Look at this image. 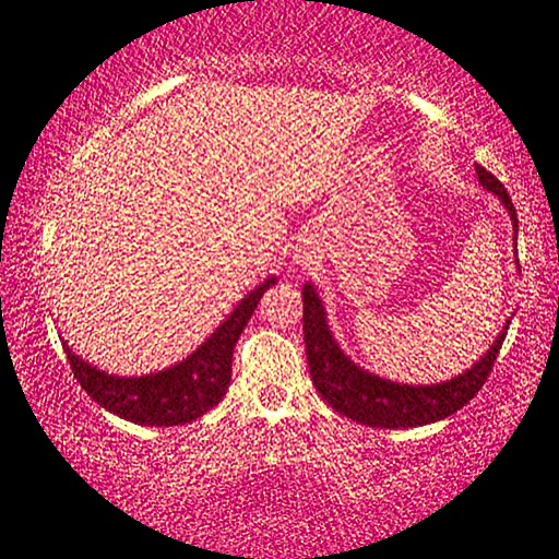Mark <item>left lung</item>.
Here are the masks:
<instances>
[{"instance_id":"obj_1","label":"left lung","mask_w":559,"mask_h":559,"mask_svg":"<svg viewBox=\"0 0 559 559\" xmlns=\"http://www.w3.org/2000/svg\"><path fill=\"white\" fill-rule=\"evenodd\" d=\"M477 179L485 190L500 197L504 207H508L514 235H518V212L510 200L504 185L497 179L492 171L477 167ZM305 302V345H307V365L309 374L317 392L328 400L332 409L345 415L355 423L369 427H417L429 425L437 419H444L462 409L475 394L483 390L497 355H500L508 324L495 340V345L487 349V355L479 362L467 369L465 374L454 377L450 382L427 384V388H412V384H397L382 377H374L359 369L349 357L342 355L337 342L332 340L328 320H324V309L312 285L302 289Z\"/></svg>"}]
</instances>
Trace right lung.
Listing matches in <instances>:
<instances>
[{
    "label": "right lung",
    "instance_id": "obj_1",
    "mask_svg": "<svg viewBox=\"0 0 559 559\" xmlns=\"http://www.w3.org/2000/svg\"><path fill=\"white\" fill-rule=\"evenodd\" d=\"M270 285H274V277L250 292L200 349L165 372L144 377L105 374L82 362L64 345L76 382L92 400H97V405L130 423L157 427L192 423L225 397L231 380V349Z\"/></svg>",
    "mask_w": 559,
    "mask_h": 559
}]
</instances>
